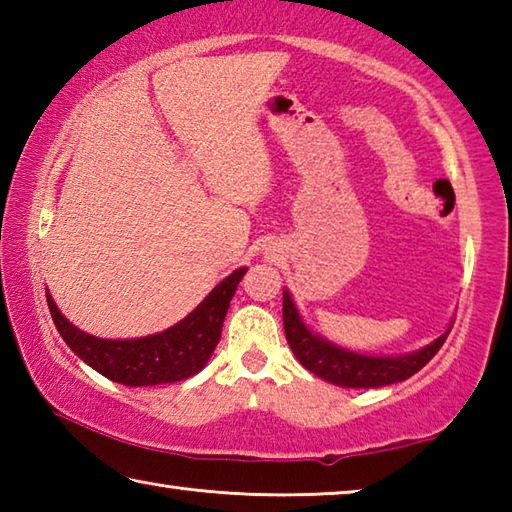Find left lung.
Instances as JSON below:
<instances>
[{"instance_id": "obj_1", "label": "left lung", "mask_w": 512, "mask_h": 512, "mask_svg": "<svg viewBox=\"0 0 512 512\" xmlns=\"http://www.w3.org/2000/svg\"><path fill=\"white\" fill-rule=\"evenodd\" d=\"M282 318L284 334H287L291 350L302 366L320 379L329 381V384L348 388H379L409 379L420 368L427 366L433 354L443 348L447 334L452 332V327H449L443 336H438L427 348L413 354H404V357H366V354L336 348V345L311 334L307 325L302 323L289 291H284Z\"/></svg>"}]
</instances>
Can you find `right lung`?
<instances>
[{
  "label": "right lung",
  "instance_id": "add662e5",
  "mask_svg": "<svg viewBox=\"0 0 512 512\" xmlns=\"http://www.w3.org/2000/svg\"><path fill=\"white\" fill-rule=\"evenodd\" d=\"M248 268H239L216 287L192 314L160 334L131 341H108L81 332L47 296L51 318L63 341L103 377L124 386L171 384L196 375L212 357L230 300Z\"/></svg>",
  "mask_w": 512,
  "mask_h": 512
}]
</instances>
